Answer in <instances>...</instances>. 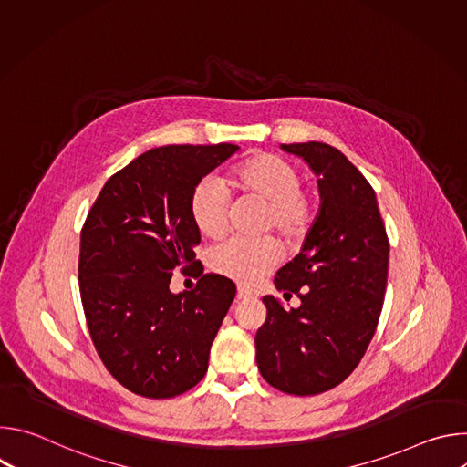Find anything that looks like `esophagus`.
Segmentation results:
<instances>
[{"mask_svg": "<svg viewBox=\"0 0 467 467\" xmlns=\"http://www.w3.org/2000/svg\"><path fill=\"white\" fill-rule=\"evenodd\" d=\"M251 296H253V292H251L249 288H245V286H238L236 299H247V297H251Z\"/></svg>", "mask_w": 467, "mask_h": 467, "instance_id": "obj_1", "label": "esophagus"}]
</instances>
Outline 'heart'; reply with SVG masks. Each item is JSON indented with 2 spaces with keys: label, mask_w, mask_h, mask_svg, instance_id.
Returning a JSON list of instances; mask_svg holds the SVG:
<instances>
[{
  "label": "heart",
  "mask_w": 467,
  "mask_h": 467,
  "mask_svg": "<svg viewBox=\"0 0 467 467\" xmlns=\"http://www.w3.org/2000/svg\"><path fill=\"white\" fill-rule=\"evenodd\" d=\"M229 186L242 195L268 202L264 229H275L288 242L301 240L312 229L319 199L314 188L301 182L299 168L286 157L258 151L236 162L229 171ZM190 216L199 234L216 240L229 225V192L218 181L203 179L190 195ZM281 258L275 238H233L211 254V268L225 277L251 285L260 281Z\"/></svg>",
  "instance_id": "obj_1"
}]
</instances>
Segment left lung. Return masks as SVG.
Segmentation results:
<instances>
[{"mask_svg": "<svg viewBox=\"0 0 467 467\" xmlns=\"http://www.w3.org/2000/svg\"><path fill=\"white\" fill-rule=\"evenodd\" d=\"M317 179L321 207L301 253L277 272L275 288L299 297L285 310L262 297L265 321L254 337L264 380L290 395H316L346 380L362 360L380 317L389 242L375 190L337 148L283 144Z\"/></svg>", "mask_w": 467, "mask_h": 467, "instance_id": "left-lung-1", "label": "left lung"}]
</instances>
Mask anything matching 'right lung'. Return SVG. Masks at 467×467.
Here are the masks:
<instances>
[{
  "instance_id": "obj_1",
  "label": "right lung",
  "mask_w": 467,
  "mask_h": 467,
  "mask_svg": "<svg viewBox=\"0 0 467 467\" xmlns=\"http://www.w3.org/2000/svg\"><path fill=\"white\" fill-rule=\"evenodd\" d=\"M238 151L234 144L162 146L116 171L81 229L79 290L94 348L129 391L168 399L202 380L211 346L236 296L203 274L190 216L195 184ZM198 279L171 295L172 270Z\"/></svg>"
}]
</instances>
